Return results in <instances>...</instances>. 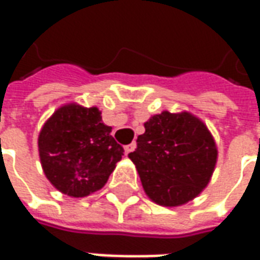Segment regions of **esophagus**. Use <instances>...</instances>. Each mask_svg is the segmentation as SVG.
Wrapping results in <instances>:
<instances>
[{
	"label": "esophagus",
	"instance_id": "esophagus-1",
	"mask_svg": "<svg viewBox=\"0 0 260 260\" xmlns=\"http://www.w3.org/2000/svg\"><path fill=\"white\" fill-rule=\"evenodd\" d=\"M135 147H136V142H132V143H129V145L124 146L125 154H129L131 152H134V149H135Z\"/></svg>",
	"mask_w": 260,
	"mask_h": 260
}]
</instances>
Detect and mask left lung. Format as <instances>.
I'll list each match as a JSON object with an SVG mask.
<instances>
[{"instance_id":"obj_1","label":"left lung","mask_w":260,"mask_h":260,"mask_svg":"<svg viewBox=\"0 0 260 260\" xmlns=\"http://www.w3.org/2000/svg\"><path fill=\"white\" fill-rule=\"evenodd\" d=\"M128 154L149 199L160 206L185 205L210 182L217 146L206 124L188 111L156 114L145 122Z\"/></svg>"}]
</instances>
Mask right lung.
Returning <instances> with one entry per match:
<instances>
[{
	"instance_id": "add662e5",
	"label": "right lung",
	"mask_w": 260,
	"mask_h": 260,
	"mask_svg": "<svg viewBox=\"0 0 260 260\" xmlns=\"http://www.w3.org/2000/svg\"><path fill=\"white\" fill-rule=\"evenodd\" d=\"M39 156L51 185L72 198L102 189L124 149L111 136L97 107L68 103L55 110L39 134Z\"/></svg>"
}]
</instances>
